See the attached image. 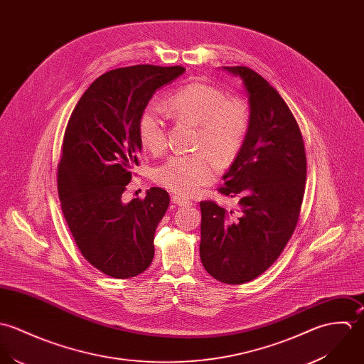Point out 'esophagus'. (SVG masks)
Returning <instances> with one entry per match:
<instances>
[{
	"instance_id": "34e87169",
	"label": "esophagus",
	"mask_w": 364,
	"mask_h": 364,
	"mask_svg": "<svg viewBox=\"0 0 364 364\" xmlns=\"http://www.w3.org/2000/svg\"><path fill=\"white\" fill-rule=\"evenodd\" d=\"M171 203L178 205V207H187V205H191V201L187 200V198H183V197H178V196H173L171 197Z\"/></svg>"
}]
</instances>
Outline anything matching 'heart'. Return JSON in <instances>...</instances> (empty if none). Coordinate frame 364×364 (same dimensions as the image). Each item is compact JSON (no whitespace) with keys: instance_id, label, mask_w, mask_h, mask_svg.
<instances>
[{"instance_id":"obj_1","label":"heart","mask_w":364,"mask_h":364,"mask_svg":"<svg viewBox=\"0 0 364 364\" xmlns=\"http://www.w3.org/2000/svg\"><path fill=\"white\" fill-rule=\"evenodd\" d=\"M167 107L176 118L200 125L198 145L220 164L236 157L249 128V109L242 100L226 98L222 90L205 82H190L168 95ZM138 134L149 151L164 149L166 124L159 109L149 107L141 114ZM217 174L218 164L208 153L176 154L154 170V180L176 194L193 196Z\"/></svg>"}]
</instances>
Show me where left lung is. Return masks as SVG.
Returning <instances> with one entry per match:
<instances>
[{
    "label": "left lung",
    "mask_w": 364,
    "mask_h": 364,
    "mask_svg": "<svg viewBox=\"0 0 364 364\" xmlns=\"http://www.w3.org/2000/svg\"><path fill=\"white\" fill-rule=\"evenodd\" d=\"M222 70L242 80L249 128L219 188L239 197V210L200 203V257L214 279L243 284L266 272L290 240L302 204L306 159L296 121L280 94L249 68Z\"/></svg>",
    "instance_id": "obj_1"
}]
</instances>
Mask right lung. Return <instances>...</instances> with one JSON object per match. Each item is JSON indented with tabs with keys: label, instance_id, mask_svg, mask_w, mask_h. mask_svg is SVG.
Returning <instances> with one entry per match:
<instances>
[{
	"label": "right lung",
	"instance_id": "1",
	"mask_svg": "<svg viewBox=\"0 0 364 364\" xmlns=\"http://www.w3.org/2000/svg\"><path fill=\"white\" fill-rule=\"evenodd\" d=\"M186 72L181 66L138 65L100 75L69 119L58 190L63 215L82 256L104 274L129 279L154 256V232L170 198L151 187L145 200L122 201L138 166V122L157 88Z\"/></svg>",
	"mask_w": 364,
	"mask_h": 364
}]
</instances>
